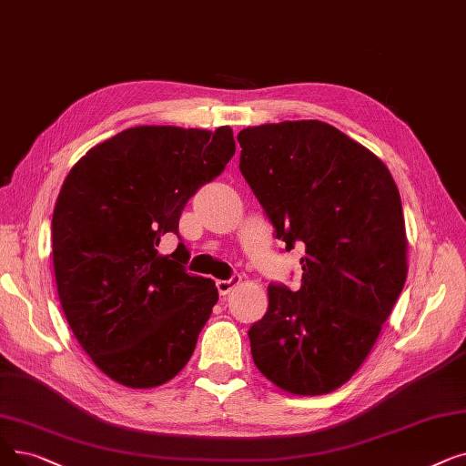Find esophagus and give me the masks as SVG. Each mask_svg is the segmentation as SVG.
Instances as JSON below:
<instances>
[{"label": "esophagus", "instance_id": "obj_1", "mask_svg": "<svg viewBox=\"0 0 466 466\" xmlns=\"http://www.w3.org/2000/svg\"><path fill=\"white\" fill-rule=\"evenodd\" d=\"M239 281H241V276L239 274H232L228 279H218L217 281V289H218L220 295H228L238 286Z\"/></svg>", "mask_w": 466, "mask_h": 466}]
</instances>
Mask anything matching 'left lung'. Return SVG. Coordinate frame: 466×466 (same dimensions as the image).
I'll return each instance as SVG.
<instances>
[{
    "label": "left lung",
    "mask_w": 466,
    "mask_h": 466,
    "mask_svg": "<svg viewBox=\"0 0 466 466\" xmlns=\"http://www.w3.org/2000/svg\"><path fill=\"white\" fill-rule=\"evenodd\" d=\"M238 143L274 236L286 251L305 244L300 288L268 286L253 361L286 392H331L368 358L406 283L398 187L375 154L318 119L248 127Z\"/></svg>",
    "instance_id": "left-lung-1"
}]
</instances>
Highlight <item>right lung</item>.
I'll list each match as a JSON object with an SVG mask.
<instances>
[{"label": "right lung", "instance_id": "add662e5", "mask_svg": "<svg viewBox=\"0 0 466 466\" xmlns=\"http://www.w3.org/2000/svg\"><path fill=\"white\" fill-rule=\"evenodd\" d=\"M230 127L140 126L91 148L72 167L53 211V267L60 305L95 366L131 389L171 380L211 316L215 281L190 276L178 236L188 199L225 171Z\"/></svg>", "mask_w": 466, "mask_h": 466}]
</instances>
